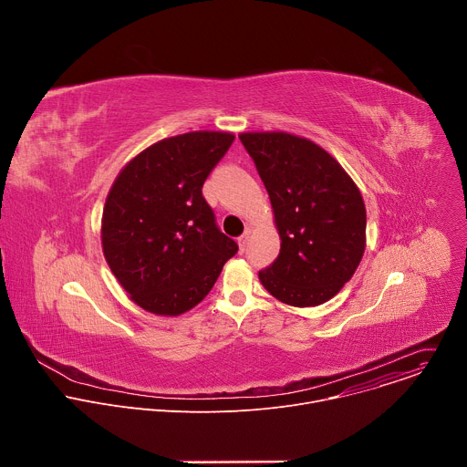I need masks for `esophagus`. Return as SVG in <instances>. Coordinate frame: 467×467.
Wrapping results in <instances>:
<instances>
[{
	"instance_id": "esophagus-1",
	"label": "esophagus",
	"mask_w": 467,
	"mask_h": 467,
	"mask_svg": "<svg viewBox=\"0 0 467 467\" xmlns=\"http://www.w3.org/2000/svg\"><path fill=\"white\" fill-rule=\"evenodd\" d=\"M249 234H251V227H245L244 234L238 238V247H240V251H242V253H244V251H245V247H247V240H249Z\"/></svg>"
}]
</instances>
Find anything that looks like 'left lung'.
Returning <instances> with one entry per match:
<instances>
[{
	"label": "left lung",
	"instance_id": "8db88e82",
	"mask_svg": "<svg viewBox=\"0 0 467 467\" xmlns=\"http://www.w3.org/2000/svg\"><path fill=\"white\" fill-rule=\"evenodd\" d=\"M268 190L281 236L262 286L290 306H317L353 277L366 249V205L342 164L316 142L283 130L240 132Z\"/></svg>",
	"mask_w": 467,
	"mask_h": 467
}]
</instances>
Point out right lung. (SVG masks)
<instances>
[{
	"label": "right lung",
	"mask_w": 467,
	"mask_h": 467,
	"mask_svg": "<svg viewBox=\"0 0 467 467\" xmlns=\"http://www.w3.org/2000/svg\"><path fill=\"white\" fill-rule=\"evenodd\" d=\"M233 132L192 130L132 157L114 179L101 218L110 272L140 308L181 316L202 303L238 251L203 197Z\"/></svg>",
	"instance_id": "1"
}]
</instances>
